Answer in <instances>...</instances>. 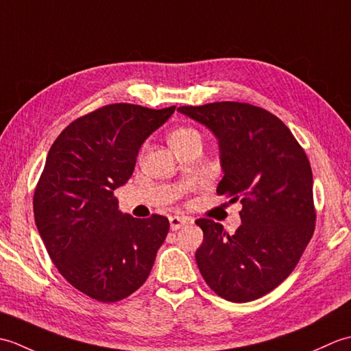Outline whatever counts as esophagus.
<instances>
[{
	"mask_svg": "<svg viewBox=\"0 0 351 351\" xmlns=\"http://www.w3.org/2000/svg\"><path fill=\"white\" fill-rule=\"evenodd\" d=\"M170 229L171 230H178L181 229L182 226H185L189 223V219L187 217H181V215H170Z\"/></svg>",
	"mask_w": 351,
	"mask_h": 351,
	"instance_id": "1",
	"label": "esophagus"
}]
</instances>
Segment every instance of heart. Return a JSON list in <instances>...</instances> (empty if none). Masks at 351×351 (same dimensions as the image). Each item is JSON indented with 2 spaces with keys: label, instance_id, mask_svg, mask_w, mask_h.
I'll return each mask as SVG.
<instances>
[{
  "label": "heart",
  "instance_id": "b5f03b06",
  "mask_svg": "<svg viewBox=\"0 0 351 351\" xmlns=\"http://www.w3.org/2000/svg\"><path fill=\"white\" fill-rule=\"evenodd\" d=\"M169 140L175 151H180V149L190 145L191 141L200 140V134L195 128H190V126H181V128H176L170 132Z\"/></svg>",
  "mask_w": 351,
  "mask_h": 351
}]
</instances>
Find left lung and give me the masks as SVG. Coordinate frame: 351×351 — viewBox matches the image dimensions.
Masks as SVG:
<instances>
[{"mask_svg": "<svg viewBox=\"0 0 351 351\" xmlns=\"http://www.w3.org/2000/svg\"><path fill=\"white\" fill-rule=\"evenodd\" d=\"M178 110L219 138L225 176L217 195L243 204V223L234 235L211 219L196 220L204 230L196 252L200 274L223 299L256 300L288 278L314 235L317 213L306 152L279 117L247 102Z\"/></svg>", "mask_w": 351, "mask_h": 351, "instance_id": "left-lung-1", "label": "left lung"}]
</instances>
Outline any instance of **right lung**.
<instances>
[{"label":"right lung","instance_id":"add662e5","mask_svg":"<svg viewBox=\"0 0 351 351\" xmlns=\"http://www.w3.org/2000/svg\"><path fill=\"white\" fill-rule=\"evenodd\" d=\"M175 108L110 104L75 119L49 149L33 196L36 226L57 270L93 300L114 303L137 291L166 240L167 217L123 215L114 190Z\"/></svg>","mask_w":351,"mask_h":351}]
</instances>
